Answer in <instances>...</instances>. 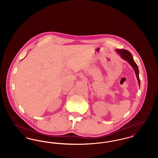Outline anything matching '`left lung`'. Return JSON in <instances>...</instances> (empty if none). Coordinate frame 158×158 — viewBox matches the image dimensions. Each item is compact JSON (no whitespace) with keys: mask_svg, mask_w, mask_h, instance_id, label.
<instances>
[{"mask_svg":"<svg viewBox=\"0 0 158 158\" xmlns=\"http://www.w3.org/2000/svg\"><path fill=\"white\" fill-rule=\"evenodd\" d=\"M116 52L118 53L119 55H120L121 57L123 60H126L129 63V64L133 68V70H135V76L137 79V81L139 83V86L140 85V81L139 79V68L135 63V60L133 59V57L131 55V54L127 50H123V49H116Z\"/></svg>","mask_w":158,"mask_h":158,"instance_id":"8db88e82","label":"left lung"}]
</instances>
